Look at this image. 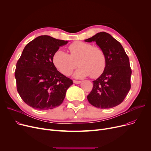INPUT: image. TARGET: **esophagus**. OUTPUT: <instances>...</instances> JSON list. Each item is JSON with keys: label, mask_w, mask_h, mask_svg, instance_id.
<instances>
[{"label": "esophagus", "mask_w": 151, "mask_h": 151, "mask_svg": "<svg viewBox=\"0 0 151 151\" xmlns=\"http://www.w3.org/2000/svg\"><path fill=\"white\" fill-rule=\"evenodd\" d=\"M73 83L78 84H80V83H81V81H76V80H73Z\"/></svg>", "instance_id": "obj_1"}]
</instances>
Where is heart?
Here are the masks:
<instances>
[{
  "label": "heart",
  "mask_w": 151,
  "mask_h": 151,
  "mask_svg": "<svg viewBox=\"0 0 151 151\" xmlns=\"http://www.w3.org/2000/svg\"><path fill=\"white\" fill-rule=\"evenodd\" d=\"M68 48L70 54L59 50L52 55L53 64L61 73L69 75L78 64L80 67L73 74L76 78L89 75L97 78L104 72L106 58L104 51L100 47L77 41L69 45Z\"/></svg>",
  "instance_id": "obj_1"
}]
</instances>
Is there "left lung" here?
Here are the masks:
<instances>
[{"label": "left lung", "mask_w": 151, "mask_h": 151, "mask_svg": "<svg viewBox=\"0 0 151 151\" xmlns=\"http://www.w3.org/2000/svg\"><path fill=\"white\" fill-rule=\"evenodd\" d=\"M96 42L104 51L106 63L103 73L93 81V88L88 100L93 106L111 108L121 104L129 92L132 70L130 62L121 44L110 34L101 32L84 40Z\"/></svg>", "instance_id": "1"}]
</instances>
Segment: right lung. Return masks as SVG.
<instances>
[{"label": "right lung", "instance_id": "1", "mask_svg": "<svg viewBox=\"0 0 151 151\" xmlns=\"http://www.w3.org/2000/svg\"><path fill=\"white\" fill-rule=\"evenodd\" d=\"M68 41L39 36L24 48L14 76L17 91L27 105L36 109H53L62 104L73 81L55 68L54 53Z\"/></svg>", "mask_w": 151, "mask_h": 151}]
</instances>
